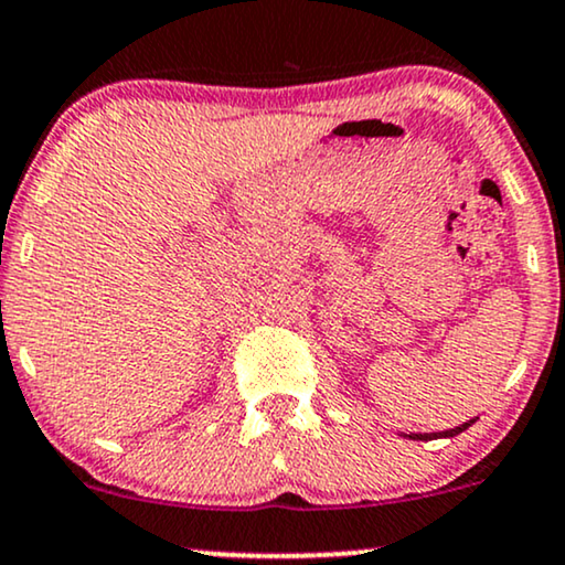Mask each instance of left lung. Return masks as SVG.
I'll list each match as a JSON object with an SVG mask.
<instances>
[{
    "instance_id": "8db88e82",
    "label": "left lung",
    "mask_w": 565,
    "mask_h": 565,
    "mask_svg": "<svg viewBox=\"0 0 565 565\" xmlns=\"http://www.w3.org/2000/svg\"><path fill=\"white\" fill-rule=\"evenodd\" d=\"M475 420H470V423H461V426H457V428H449V430H441V434H409L407 438H413V441H430V438H451V436H459L461 430H467L472 426Z\"/></svg>"
}]
</instances>
